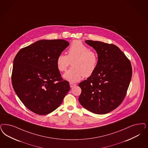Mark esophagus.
I'll use <instances>...</instances> for the list:
<instances>
[{
    "label": "esophagus",
    "mask_w": 148,
    "mask_h": 148,
    "mask_svg": "<svg viewBox=\"0 0 148 148\" xmlns=\"http://www.w3.org/2000/svg\"><path fill=\"white\" fill-rule=\"evenodd\" d=\"M69 85H70V87H71V88L77 85L75 84H73V83H71V82L69 84Z\"/></svg>",
    "instance_id": "34e87169"
}]
</instances>
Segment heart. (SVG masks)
<instances>
[{
  "label": "heart",
  "instance_id": "b5f03b06",
  "mask_svg": "<svg viewBox=\"0 0 148 148\" xmlns=\"http://www.w3.org/2000/svg\"><path fill=\"white\" fill-rule=\"evenodd\" d=\"M71 62L72 68L63 74V78L71 82H77L82 77L91 76L97 68L98 58L82 41H74L68 50V55L61 53L57 58V66L60 71L66 70Z\"/></svg>",
  "mask_w": 148,
  "mask_h": 148
}]
</instances>
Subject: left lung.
Listing matches in <instances>:
<instances>
[{"mask_svg": "<svg viewBox=\"0 0 148 148\" xmlns=\"http://www.w3.org/2000/svg\"><path fill=\"white\" fill-rule=\"evenodd\" d=\"M85 42L97 52L98 63L92 75L79 84L82 89L79 101L95 114H107L119 107L126 95L132 75L131 64L115 45L98 41Z\"/></svg>", "mask_w": 148, "mask_h": 148, "instance_id": "8db88e82", "label": "left lung"}]
</instances>
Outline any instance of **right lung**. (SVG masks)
Wrapping results in <instances>:
<instances>
[{"label":"right lung","instance_id":"add662e5","mask_svg":"<svg viewBox=\"0 0 148 148\" xmlns=\"http://www.w3.org/2000/svg\"><path fill=\"white\" fill-rule=\"evenodd\" d=\"M69 45L62 39H44L21 49L16 55L12 86L21 101L36 114L54 111L70 90L69 82L63 80L56 63Z\"/></svg>","mask_w":148,"mask_h":148}]
</instances>
